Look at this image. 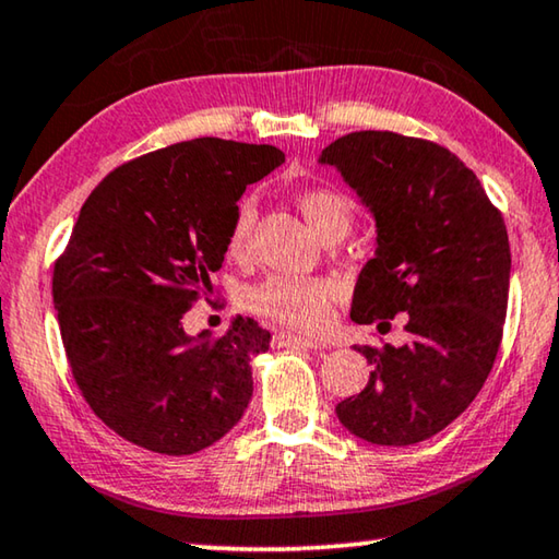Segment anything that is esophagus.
<instances>
[{"instance_id": "obj_1", "label": "esophagus", "mask_w": 559, "mask_h": 559, "mask_svg": "<svg viewBox=\"0 0 559 559\" xmlns=\"http://www.w3.org/2000/svg\"><path fill=\"white\" fill-rule=\"evenodd\" d=\"M273 345H296V348H306V350H313V348H321V343L311 341V338H300V335H290V333H276L273 335Z\"/></svg>"}]
</instances>
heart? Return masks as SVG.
<instances>
[{
	"label": "heart",
	"instance_id": "obj_1",
	"mask_svg": "<svg viewBox=\"0 0 559 559\" xmlns=\"http://www.w3.org/2000/svg\"><path fill=\"white\" fill-rule=\"evenodd\" d=\"M298 209L313 231L328 238L348 234L353 226V201L333 189H308L298 197ZM255 224L253 201H241L236 209L231 231H228V253L241 259L251 246ZM338 288L328 278L304 276H271L246 294V304L255 316L298 333H318L331 323Z\"/></svg>",
	"mask_w": 559,
	"mask_h": 559
}]
</instances>
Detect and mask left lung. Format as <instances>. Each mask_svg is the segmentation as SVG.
<instances>
[{
    "mask_svg": "<svg viewBox=\"0 0 559 559\" xmlns=\"http://www.w3.org/2000/svg\"><path fill=\"white\" fill-rule=\"evenodd\" d=\"M318 162L338 168L376 218L350 318L407 313L401 348L358 345L373 370L335 415L373 445H415L448 428L490 376L508 313V228L471 168L432 141L353 131Z\"/></svg>",
    "mask_w": 559,
    "mask_h": 559,
    "instance_id": "left-lung-1",
    "label": "left lung"
}]
</instances>
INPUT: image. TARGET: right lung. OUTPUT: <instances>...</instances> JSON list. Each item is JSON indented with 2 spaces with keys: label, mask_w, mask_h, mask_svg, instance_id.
<instances>
[{
  "label": "right lung",
  "mask_w": 559,
  "mask_h": 559,
  "mask_svg": "<svg viewBox=\"0 0 559 559\" xmlns=\"http://www.w3.org/2000/svg\"><path fill=\"white\" fill-rule=\"evenodd\" d=\"M283 162L276 146L203 136L121 164L88 193L51 296L79 391L123 440L193 455L241 420L271 333L238 316L221 338L189 335L183 316L224 263L246 186Z\"/></svg>",
  "instance_id": "add662e5"
}]
</instances>
